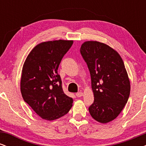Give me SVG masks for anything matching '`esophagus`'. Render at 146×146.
Returning a JSON list of instances; mask_svg holds the SVG:
<instances>
[{"instance_id": "obj_1", "label": "esophagus", "mask_w": 146, "mask_h": 146, "mask_svg": "<svg viewBox=\"0 0 146 146\" xmlns=\"http://www.w3.org/2000/svg\"><path fill=\"white\" fill-rule=\"evenodd\" d=\"M84 95L82 92H78V93H76V96L78 97V98H80V97H82Z\"/></svg>"}]
</instances>
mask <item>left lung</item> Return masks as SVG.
Wrapping results in <instances>:
<instances>
[{
  "instance_id": "obj_1",
  "label": "left lung",
  "mask_w": 146,
  "mask_h": 146,
  "mask_svg": "<svg viewBox=\"0 0 146 146\" xmlns=\"http://www.w3.org/2000/svg\"><path fill=\"white\" fill-rule=\"evenodd\" d=\"M80 53L89 69L94 95L89 113L97 121L108 123L119 115L130 95L124 63L118 52L100 42H84Z\"/></svg>"
}]
</instances>
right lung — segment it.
I'll list each match as a JSON object with an SVG mask.
<instances>
[{
  "label": "right lung",
  "mask_w": 146,
  "mask_h": 146,
  "mask_svg": "<svg viewBox=\"0 0 146 146\" xmlns=\"http://www.w3.org/2000/svg\"><path fill=\"white\" fill-rule=\"evenodd\" d=\"M73 40L42 42L29 53L22 70L21 92L24 101L48 121L67 114L73 100L64 94L58 73L62 59Z\"/></svg>",
  "instance_id": "right-lung-1"
}]
</instances>
